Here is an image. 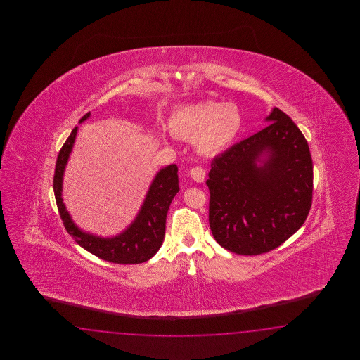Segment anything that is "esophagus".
<instances>
[{
	"label": "esophagus",
	"instance_id": "obj_1",
	"mask_svg": "<svg viewBox=\"0 0 360 360\" xmlns=\"http://www.w3.org/2000/svg\"><path fill=\"white\" fill-rule=\"evenodd\" d=\"M191 176L197 183H203L206 179V171L202 167H193L191 169Z\"/></svg>",
	"mask_w": 360,
	"mask_h": 360
}]
</instances>
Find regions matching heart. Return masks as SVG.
<instances>
[{"instance_id": "heart-1", "label": "heart", "mask_w": 360, "mask_h": 360, "mask_svg": "<svg viewBox=\"0 0 360 360\" xmlns=\"http://www.w3.org/2000/svg\"><path fill=\"white\" fill-rule=\"evenodd\" d=\"M169 129L177 138L193 140L199 153L214 157L236 143L243 115L233 103L205 100L177 107L169 115Z\"/></svg>"}]
</instances>
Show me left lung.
<instances>
[{
    "label": "left lung",
    "mask_w": 360,
    "mask_h": 360,
    "mask_svg": "<svg viewBox=\"0 0 360 360\" xmlns=\"http://www.w3.org/2000/svg\"><path fill=\"white\" fill-rule=\"evenodd\" d=\"M269 124L214 158L210 228L230 252L253 256L282 245L305 222L313 200V161L305 136L274 108Z\"/></svg>",
    "instance_id": "8db88e82"
}]
</instances>
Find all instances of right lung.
I'll return each instance as SVG.
<instances>
[{"mask_svg": "<svg viewBox=\"0 0 360 360\" xmlns=\"http://www.w3.org/2000/svg\"><path fill=\"white\" fill-rule=\"evenodd\" d=\"M90 115V112L86 113L79 120V122H84ZM77 130L78 127L72 130L67 141L61 146L55 166V199L64 228L68 231L69 236L75 238L78 245L101 260L122 265L146 262L152 259L161 248L166 231L167 211L172 199L176 195L177 191H180L176 165H169L160 169L146 193L144 203L136 219L127 229L113 238L96 237L82 231L70 219V214L61 198L64 169L76 140Z\"/></svg>", "mask_w": 360, "mask_h": 360, "instance_id": "1", "label": "right lung"}]
</instances>
